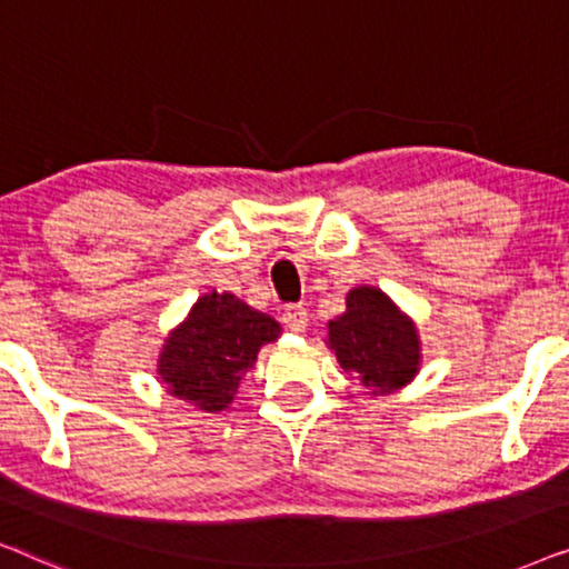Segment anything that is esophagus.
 <instances>
[{"instance_id":"esophagus-1","label":"esophagus","mask_w":569,"mask_h":569,"mask_svg":"<svg viewBox=\"0 0 569 569\" xmlns=\"http://www.w3.org/2000/svg\"><path fill=\"white\" fill-rule=\"evenodd\" d=\"M282 321H284L287 329H292V331H306V326H308V310L302 308L300 302H290V306L284 308Z\"/></svg>"}]
</instances>
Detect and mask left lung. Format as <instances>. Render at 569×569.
I'll return each mask as SVG.
<instances>
[{
  "instance_id": "8db88e82",
  "label": "left lung",
  "mask_w": 569,
  "mask_h": 569,
  "mask_svg": "<svg viewBox=\"0 0 569 569\" xmlns=\"http://www.w3.org/2000/svg\"><path fill=\"white\" fill-rule=\"evenodd\" d=\"M329 341L347 376L376 391H396L417 372V331L391 300L372 287H357L347 313L329 323Z\"/></svg>"
}]
</instances>
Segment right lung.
Wrapping results in <instances>:
<instances>
[{
  "label": "right lung",
  "mask_w": 569,
  "mask_h": 569,
  "mask_svg": "<svg viewBox=\"0 0 569 569\" xmlns=\"http://www.w3.org/2000/svg\"><path fill=\"white\" fill-rule=\"evenodd\" d=\"M277 333L274 318L251 310L230 292H209L162 347V383L193 407L220 411L232 401L261 345L274 341Z\"/></svg>",
  "instance_id": "1"
}]
</instances>
